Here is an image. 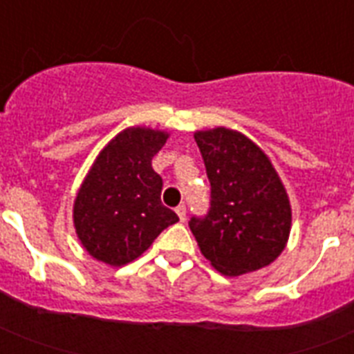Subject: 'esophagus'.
<instances>
[{
  "instance_id": "34e87169",
  "label": "esophagus",
  "mask_w": 354,
  "mask_h": 354,
  "mask_svg": "<svg viewBox=\"0 0 354 354\" xmlns=\"http://www.w3.org/2000/svg\"><path fill=\"white\" fill-rule=\"evenodd\" d=\"M176 215H178V218H180V221H185V205H178L176 207Z\"/></svg>"
}]
</instances>
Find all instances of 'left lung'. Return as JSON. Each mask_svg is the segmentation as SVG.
Instances as JSON below:
<instances>
[{"instance_id":"8db88e82","label":"left lung","mask_w":354,"mask_h":354,"mask_svg":"<svg viewBox=\"0 0 354 354\" xmlns=\"http://www.w3.org/2000/svg\"><path fill=\"white\" fill-rule=\"evenodd\" d=\"M211 183L205 218L189 227L216 272L227 277L268 266L286 248L290 198L274 163L246 133L226 127L196 130Z\"/></svg>"}]
</instances>
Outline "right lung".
<instances>
[{
  "mask_svg": "<svg viewBox=\"0 0 354 354\" xmlns=\"http://www.w3.org/2000/svg\"><path fill=\"white\" fill-rule=\"evenodd\" d=\"M171 133L128 127L113 136L91 163L73 202V226L91 257L122 266L141 257L165 227L178 222L161 204V176L152 158Z\"/></svg>",
  "mask_w": 354,
  "mask_h": 354,
  "instance_id": "1",
  "label": "right lung"
}]
</instances>
